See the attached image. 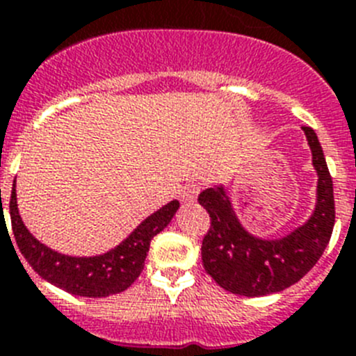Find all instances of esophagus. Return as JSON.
I'll return each mask as SVG.
<instances>
[{"mask_svg":"<svg viewBox=\"0 0 356 356\" xmlns=\"http://www.w3.org/2000/svg\"><path fill=\"white\" fill-rule=\"evenodd\" d=\"M199 191H200L199 182L197 181L186 182V184H184V188H182L181 199L184 200V202H193V200L197 199V195H199Z\"/></svg>","mask_w":356,"mask_h":356,"instance_id":"34e87169","label":"esophagus"}]
</instances>
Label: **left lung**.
Segmentation results:
<instances>
[{
	"label": "left lung",
	"instance_id": "8db88e82",
	"mask_svg": "<svg viewBox=\"0 0 356 356\" xmlns=\"http://www.w3.org/2000/svg\"><path fill=\"white\" fill-rule=\"evenodd\" d=\"M319 175L317 206L305 225L280 240H261L242 227L224 186L208 188L199 204L209 213L211 227L202 240V265L224 290L247 298L281 292L298 283L323 256L335 224L333 181L317 134L302 127Z\"/></svg>",
	"mask_w": 356,
	"mask_h": 356
}]
</instances>
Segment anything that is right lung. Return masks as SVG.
Returning <instances> with one entry per match:
<instances>
[{
  "instance_id": "add662e5",
  "label": "right lung",
  "mask_w": 356,
  "mask_h": 356,
  "mask_svg": "<svg viewBox=\"0 0 356 356\" xmlns=\"http://www.w3.org/2000/svg\"><path fill=\"white\" fill-rule=\"evenodd\" d=\"M1 200V191H0ZM179 209L177 200H172L154 215L145 218L131 234L113 251L89 258L60 254L41 243L24 227L17 211L15 181L10 195V222L15 243L30 267L49 281L51 285L66 290L73 296L84 298H107L120 293L138 280L145 267L148 247L152 238L165 229ZM3 218V216H1ZM10 238V236H8Z\"/></svg>"
}]
</instances>
